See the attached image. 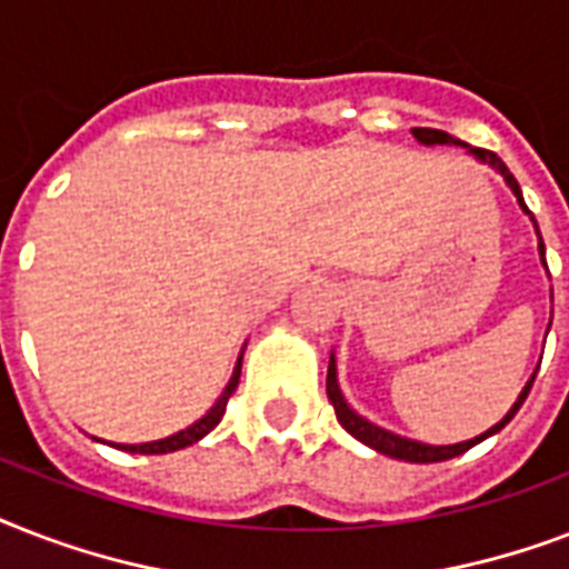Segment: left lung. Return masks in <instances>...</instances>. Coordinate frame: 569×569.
I'll list each match as a JSON object with an SVG mask.
<instances>
[{
    "instance_id": "obj_1",
    "label": "left lung",
    "mask_w": 569,
    "mask_h": 569,
    "mask_svg": "<svg viewBox=\"0 0 569 569\" xmlns=\"http://www.w3.org/2000/svg\"><path fill=\"white\" fill-rule=\"evenodd\" d=\"M413 138L416 141H422V144H463V141H458L455 136H449V132H442V129H425V127H416L413 129ZM469 153L476 156V159H481V162H487L490 168H496V171L502 173L505 182L511 186V191L517 194V200H520V206L529 212V206L522 203V191H520V182L513 180V173L508 171V164L499 159V156L493 153V150H485V147H469ZM531 214V212H529ZM538 227V223H535ZM540 253H543V241H540ZM531 383H535V378L526 383V389H522V396L517 398V405L511 407V413L505 416L502 422L493 425L490 431L481 433V437H476V440H467V442H458V446H425V442H416V440H405V437H396V433L383 431V428H378V425L366 422L363 416H357L351 407L346 405V398H342V392H339V383H337V366H333V357H330V366H328V398L330 405H333V410H337V419L339 425L346 428L351 437H357L360 442H366L369 449L380 451V455H389V458L396 460H407V463H437V460H449V458H458V455H463L467 449H472L476 442L487 440L490 433L502 431L505 425L511 422L513 413L520 410V405L526 401V396H529Z\"/></svg>"
}]
</instances>
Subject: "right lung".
<instances>
[{"instance_id": "add662e5", "label": "right lung", "mask_w": 569, "mask_h": 569, "mask_svg": "<svg viewBox=\"0 0 569 569\" xmlns=\"http://www.w3.org/2000/svg\"><path fill=\"white\" fill-rule=\"evenodd\" d=\"M239 375H241V360L236 363V372H232L230 383H227V389H223V396L218 398V405H214L212 410H209V413L200 419V422L191 425V428H186V431H180V433H173V437H164V440L141 442V446H118V449H127V451H132V455H168V451L186 449V446L197 442L200 437H206V433L212 431L214 425L221 422L223 410H227V401H230V396L236 392V387H239Z\"/></svg>"}]
</instances>
